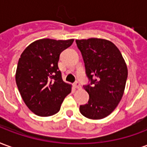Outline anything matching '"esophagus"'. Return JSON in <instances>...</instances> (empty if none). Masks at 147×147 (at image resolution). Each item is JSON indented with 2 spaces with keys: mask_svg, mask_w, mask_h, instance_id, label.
Segmentation results:
<instances>
[{
  "mask_svg": "<svg viewBox=\"0 0 147 147\" xmlns=\"http://www.w3.org/2000/svg\"><path fill=\"white\" fill-rule=\"evenodd\" d=\"M74 85H75V87L77 88V89H80L81 88V85H80V82H78V81H76L75 83H74Z\"/></svg>",
  "mask_w": 147,
  "mask_h": 147,
  "instance_id": "34e87169",
  "label": "esophagus"
}]
</instances>
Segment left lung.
I'll list each match as a JSON object with an SVG mask.
<instances>
[{"instance_id":"1","label":"left lung","mask_w":147,"mask_h":147,"mask_svg":"<svg viewBox=\"0 0 147 147\" xmlns=\"http://www.w3.org/2000/svg\"><path fill=\"white\" fill-rule=\"evenodd\" d=\"M76 42L89 80L83 86L89 94V101L80 105V111L89 119L100 120L109 116L122 98L127 78L126 63L110 41L92 38Z\"/></svg>"}]
</instances>
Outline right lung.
<instances>
[{
    "label": "right lung",
    "mask_w": 147,
    "mask_h": 147,
    "mask_svg": "<svg viewBox=\"0 0 147 147\" xmlns=\"http://www.w3.org/2000/svg\"><path fill=\"white\" fill-rule=\"evenodd\" d=\"M74 39L43 38L25 49L17 64L16 82L21 97L30 111L40 117H49L60 111L71 85L62 80L58 61L61 52Z\"/></svg>",
    "instance_id": "obj_1"
}]
</instances>
